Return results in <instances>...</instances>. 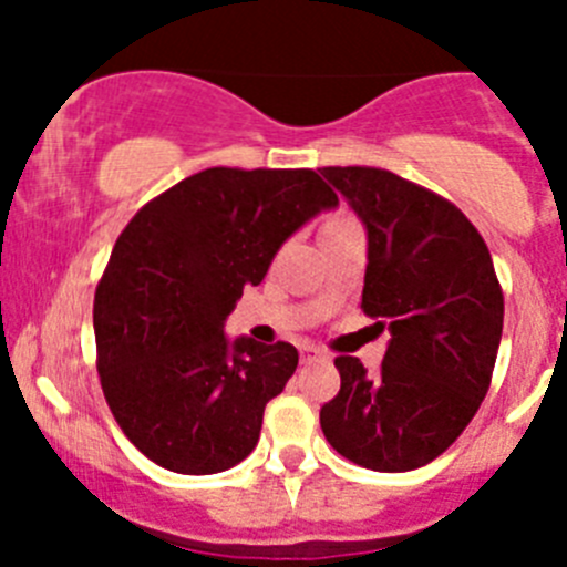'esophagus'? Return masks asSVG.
<instances>
[{"instance_id": "1", "label": "esophagus", "mask_w": 567, "mask_h": 567, "mask_svg": "<svg viewBox=\"0 0 567 567\" xmlns=\"http://www.w3.org/2000/svg\"><path fill=\"white\" fill-rule=\"evenodd\" d=\"M300 360H303V363H320V360H327V354L320 352V349H315V346H303V349H300Z\"/></svg>"}]
</instances>
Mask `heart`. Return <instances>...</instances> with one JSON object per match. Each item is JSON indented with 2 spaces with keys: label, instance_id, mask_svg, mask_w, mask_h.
Returning a JSON list of instances; mask_svg holds the SVG:
<instances>
[{
  "label": "heart",
  "instance_id": "b5f03b06",
  "mask_svg": "<svg viewBox=\"0 0 567 567\" xmlns=\"http://www.w3.org/2000/svg\"><path fill=\"white\" fill-rule=\"evenodd\" d=\"M338 221H346V218H334V221H329V224H338Z\"/></svg>",
  "mask_w": 567,
  "mask_h": 567
}]
</instances>
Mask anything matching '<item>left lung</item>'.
<instances>
[{
	"label": "left lung",
	"mask_w": 567,
	"mask_h": 567,
	"mask_svg": "<svg viewBox=\"0 0 567 567\" xmlns=\"http://www.w3.org/2000/svg\"><path fill=\"white\" fill-rule=\"evenodd\" d=\"M365 227L363 312L389 332L378 374L338 358V398L320 429L338 454L372 471L432 463L488 392L503 289L474 224L440 195L378 167H323Z\"/></svg>",
	"instance_id": "left-lung-1"
}]
</instances>
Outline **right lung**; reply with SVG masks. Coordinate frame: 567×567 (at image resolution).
Masks as SVG:
<instances>
[{
    "mask_svg": "<svg viewBox=\"0 0 567 567\" xmlns=\"http://www.w3.org/2000/svg\"><path fill=\"white\" fill-rule=\"evenodd\" d=\"M334 207L315 169L209 167L133 215L99 280L93 329L110 412L144 457L175 474L249 457L298 349L229 340L224 323L284 240Z\"/></svg>",
    "mask_w": 567,
    "mask_h": 567,
    "instance_id": "add662e5",
    "label": "right lung"
}]
</instances>
